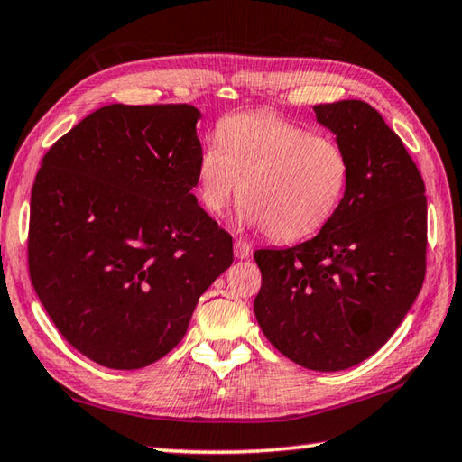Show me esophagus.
<instances>
[{"label": "esophagus", "instance_id": "esophagus-1", "mask_svg": "<svg viewBox=\"0 0 462 462\" xmlns=\"http://www.w3.org/2000/svg\"><path fill=\"white\" fill-rule=\"evenodd\" d=\"M234 254H236V258H248V256L252 254V246H250V242L242 240V238L234 240Z\"/></svg>", "mask_w": 462, "mask_h": 462}]
</instances>
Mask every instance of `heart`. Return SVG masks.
<instances>
[{
	"label": "heart",
	"instance_id": "heart-1",
	"mask_svg": "<svg viewBox=\"0 0 462 462\" xmlns=\"http://www.w3.org/2000/svg\"><path fill=\"white\" fill-rule=\"evenodd\" d=\"M198 194L222 214L240 192L244 222L278 242L302 240L327 224L345 198L350 160L328 135L268 112L226 117L198 156Z\"/></svg>",
	"mask_w": 462,
	"mask_h": 462
}]
</instances>
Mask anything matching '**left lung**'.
<instances>
[{
    "mask_svg": "<svg viewBox=\"0 0 462 462\" xmlns=\"http://www.w3.org/2000/svg\"><path fill=\"white\" fill-rule=\"evenodd\" d=\"M350 160L345 198L312 240L256 250L254 314L292 363L334 373L393 337L427 273V196L402 140L360 99L314 106Z\"/></svg>",
    "mask_w": 462,
    "mask_h": 462,
    "instance_id": "8db88e82",
    "label": "left lung"
}]
</instances>
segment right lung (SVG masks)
<instances>
[{"label": "right lung", "mask_w": 462, "mask_h": 462, "mask_svg": "<svg viewBox=\"0 0 462 462\" xmlns=\"http://www.w3.org/2000/svg\"><path fill=\"white\" fill-rule=\"evenodd\" d=\"M200 112L104 106L53 143L32 188L27 266L60 334L114 370L184 338L232 236L198 206Z\"/></svg>", "instance_id": "right-lung-1"}]
</instances>
